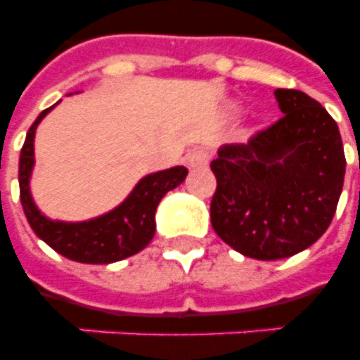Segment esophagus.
<instances>
[{
  "instance_id": "esophagus-1",
  "label": "esophagus",
  "mask_w": 360,
  "mask_h": 360,
  "mask_svg": "<svg viewBox=\"0 0 360 360\" xmlns=\"http://www.w3.org/2000/svg\"><path fill=\"white\" fill-rule=\"evenodd\" d=\"M209 160H211V153L207 151V149H192L188 155H186V164L191 166V168H205L209 164Z\"/></svg>"
}]
</instances>
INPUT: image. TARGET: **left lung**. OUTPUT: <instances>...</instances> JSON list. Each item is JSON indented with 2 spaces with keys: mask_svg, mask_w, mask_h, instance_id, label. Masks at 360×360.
I'll return each instance as SVG.
<instances>
[{
  "mask_svg": "<svg viewBox=\"0 0 360 360\" xmlns=\"http://www.w3.org/2000/svg\"><path fill=\"white\" fill-rule=\"evenodd\" d=\"M276 123L231 143L211 162V224L233 250L282 259L314 245L340 200L346 157L338 124L307 93L274 91Z\"/></svg>",
  "mask_w": 360,
  "mask_h": 360,
  "instance_id": "obj_1",
  "label": "left lung"
}]
</instances>
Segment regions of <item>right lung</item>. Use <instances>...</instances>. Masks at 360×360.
<instances>
[{
  "label": "right lung",
  "mask_w": 360,
  "mask_h": 360,
  "mask_svg": "<svg viewBox=\"0 0 360 360\" xmlns=\"http://www.w3.org/2000/svg\"><path fill=\"white\" fill-rule=\"evenodd\" d=\"M53 108V106H52ZM52 108L41 112L25 136L20 153V202L25 219L37 237L61 256L80 263H114L143 250L155 236V211L164 194L185 181L188 169L183 166L151 174L134 186L130 196L114 211L87 222H53L35 207L30 194L33 168V140L37 124Z\"/></svg>",
  "instance_id": "1"
}]
</instances>
